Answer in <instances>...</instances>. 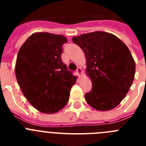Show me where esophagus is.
<instances>
[{"label": "esophagus", "mask_w": 146, "mask_h": 146, "mask_svg": "<svg viewBox=\"0 0 146 146\" xmlns=\"http://www.w3.org/2000/svg\"><path fill=\"white\" fill-rule=\"evenodd\" d=\"M77 74H78V75H79L80 77H81V75H82V68H81V67H80V66L77 67Z\"/></svg>", "instance_id": "34e87169"}]
</instances>
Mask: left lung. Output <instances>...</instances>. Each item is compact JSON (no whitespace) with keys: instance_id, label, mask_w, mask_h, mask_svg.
<instances>
[{"instance_id":"left-lung-1","label":"left lung","mask_w":146,"mask_h":146,"mask_svg":"<svg viewBox=\"0 0 146 146\" xmlns=\"http://www.w3.org/2000/svg\"><path fill=\"white\" fill-rule=\"evenodd\" d=\"M84 52L86 73L92 82L88 104L99 111L117 107L126 96L135 74V62L126 44L112 33L95 31L72 38Z\"/></svg>"}]
</instances>
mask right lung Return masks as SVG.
Instances as JSON below:
<instances>
[{
    "instance_id": "obj_1",
    "label": "right lung",
    "mask_w": 146,
    "mask_h": 146,
    "mask_svg": "<svg viewBox=\"0 0 146 146\" xmlns=\"http://www.w3.org/2000/svg\"><path fill=\"white\" fill-rule=\"evenodd\" d=\"M67 39L62 35L34 33L19 50L15 74L25 97L43 113L60 110L69 100L77 77L62 62V47Z\"/></svg>"
}]
</instances>
